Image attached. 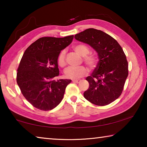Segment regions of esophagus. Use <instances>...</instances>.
I'll use <instances>...</instances> for the list:
<instances>
[{
  "label": "esophagus",
  "mask_w": 147,
  "mask_h": 147,
  "mask_svg": "<svg viewBox=\"0 0 147 147\" xmlns=\"http://www.w3.org/2000/svg\"><path fill=\"white\" fill-rule=\"evenodd\" d=\"M72 81H73V82H75V83H80L81 82L80 80H74V79H73Z\"/></svg>",
  "instance_id": "34e87169"
}]
</instances>
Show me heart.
<instances>
[{"label":"heart","instance_id":"obj_1","mask_svg":"<svg viewBox=\"0 0 147 147\" xmlns=\"http://www.w3.org/2000/svg\"><path fill=\"white\" fill-rule=\"evenodd\" d=\"M74 51L77 54L83 57L84 61L88 65L90 69H93L96 65V58L93 55L88 54L89 49L84 45H77L73 47ZM65 51H62L59 53L58 58V63L60 67H64L66 65L65 61ZM88 72V69L84 66L69 67L65 70L64 74L66 78L71 79H77L84 76Z\"/></svg>","mask_w":147,"mask_h":147}]
</instances>
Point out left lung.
I'll return each instance as SVG.
<instances>
[{"instance_id":"8db88e82","label":"left lung","mask_w":147,"mask_h":147,"mask_svg":"<svg viewBox=\"0 0 147 147\" xmlns=\"http://www.w3.org/2000/svg\"><path fill=\"white\" fill-rule=\"evenodd\" d=\"M74 38L89 45L98 57L96 68L86 78L89 87L84 93V98L95 105H108L120 96L128 77L125 54L115 39L98 30L86 29Z\"/></svg>"}]
</instances>
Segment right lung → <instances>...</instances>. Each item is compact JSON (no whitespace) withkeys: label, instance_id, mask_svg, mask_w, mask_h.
I'll use <instances>...</instances> for the list:
<instances>
[{"label":"right lung","instance_id":"1","mask_svg":"<svg viewBox=\"0 0 147 147\" xmlns=\"http://www.w3.org/2000/svg\"><path fill=\"white\" fill-rule=\"evenodd\" d=\"M74 36L43 37L26 49L20 61L17 83L22 94L35 108L54 109L63 99L71 80H53L59 76L58 58L61 51L73 41Z\"/></svg>","mask_w":147,"mask_h":147}]
</instances>
